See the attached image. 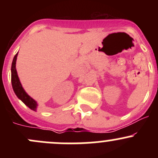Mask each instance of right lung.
I'll list each match as a JSON object with an SVG mask.
<instances>
[{
    "instance_id": "1",
    "label": "right lung",
    "mask_w": 158,
    "mask_h": 158,
    "mask_svg": "<svg viewBox=\"0 0 158 158\" xmlns=\"http://www.w3.org/2000/svg\"><path fill=\"white\" fill-rule=\"evenodd\" d=\"M17 54H18V52L14 56L12 65H11V83H12L13 89H14L17 98H20L30 109L36 111V107L38 106L37 103L25 92L24 89L22 87L18 76H17V70H16V61H17Z\"/></svg>"
}]
</instances>
